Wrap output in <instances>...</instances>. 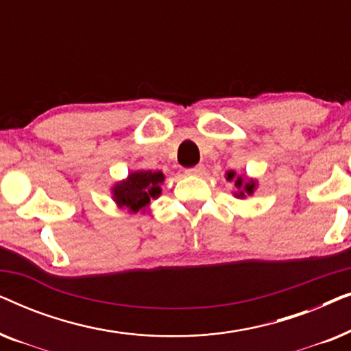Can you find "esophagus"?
Returning a JSON list of instances; mask_svg holds the SVG:
<instances>
[{
  "mask_svg": "<svg viewBox=\"0 0 351 351\" xmlns=\"http://www.w3.org/2000/svg\"><path fill=\"white\" fill-rule=\"evenodd\" d=\"M185 172H186V174H189V176H196V177H201V176H204L206 169H204V166H203V165H199V166L190 167V169H186Z\"/></svg>",
  "mask_w": 351,
  "mask_h": 351,
  "instance_id": "esophagus-1",
  "label": "esophagus"
}]
</instances>
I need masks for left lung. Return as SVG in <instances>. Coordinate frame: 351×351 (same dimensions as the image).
<instances>
[{
    "label": "left lung",
    "instance_id": "8db88e82",
    "mask_svg": "<svg viewBox=\"0 0 351 351\" xmlns=\"http://www.w3.org/2000/svg\"><path fill=\"white\" fill-rule=\"evenodd\" d=\"M227 180H230V182H234V186H237L238 189V191L237 193H234V196H237V198H246L247 195H252L254 193V190H256V186H257V182L256 180H246L244 179V177H241V176H237V172L234 171H228L227 172Z\"/></svg>",
    "mask_w": 351,
    "mask_h": 351
}]
</instances>
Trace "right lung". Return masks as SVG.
Listing matches in <instances>:
<instances>
[{
    "label": "right lung",
    "instance_id": "obj_1",
    "mask_svg": "<svg viewBox=\"0 0 351 351\" xmlns=\"http://www.w3.org/2000/svg\"><path fill=\"white\" fill-rule=\"evenodd\" d=\"M162 182L165 174L161 171L131 172L126 180L118 182L112 189L114 203L119 208H126L129 213L145 210L150 201L161 195Z\"/></svg>",
    "mask_w": 351,
    "mask_h": 351
}]
</instances>
